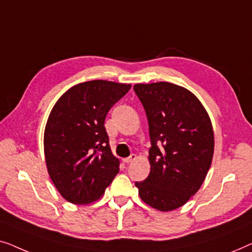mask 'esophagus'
Listing matches in <instances>:
<instances>
[{"mask_svg": "<svg viewBox=\"0 0 252 252\" xmlns=\"http://www.w3.org/2000/svg\"><path fill=\"white\" fill-rule=\"evenodd\" d=\"M136 158H137V155H136V154H131L129 158H125V160H123V162H126V163H131V162H133L134 160H136Z\"/></svg>", "mask_w": 252, "mask_h": 252, "instance_id": "34e87169", "label": "esophagus"}]
</instances>
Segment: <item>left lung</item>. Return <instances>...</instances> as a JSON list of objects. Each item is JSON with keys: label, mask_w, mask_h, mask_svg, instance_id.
Returning a JSON list of instances; mask_svg holds the SVG:
<instances>
[{"label": "left lung", "mask_w": 252, "mask_h": 252, "mask_svg": "<svg viewBox=\"0 0 252 252\" xmlns=\"http://www.w3.org/2000/svg\"><path fill=\"white\" fill-rule=\"evenodd\" d=\"M150 127V175L136 182L145 203L160 211L182 207L210 169L214 130L207 111L189 90L169 82L134 84Z\"/></svg>", "instance_id": "left-lung-1"}]
</instances>
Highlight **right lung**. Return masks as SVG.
Returning <instances> with one entry per match:
<instances>
[{
    "instance_id": "obj_1",
    "label": "right lung",
    "mask_w": 252,
    "mask_h": 252,
    "mask_svg": "<svg viewBox=\"0 0 252 252\" xmlns=\"http://www.w3.org/2000/svg\"><path fill=\"white\" fill-rule=\"evenodd\" d=\"M131 84L94 80L67 90L52 108L44 130L49 176L70 203L97 201L119 173L105 119Z\"/></svg>"
}]
</instances>
